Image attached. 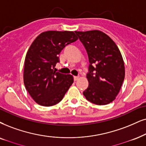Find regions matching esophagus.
<instances>
[{"instance_id": "obj_1", "label": "esophagus", "mask_w": 146, "mask_h": 146, "mask_svg": "<svg viewBox=\"0 0 146 146\" xmlns=\"http://www.w3.org/2000/svg\"><path fill=\"white\" fill-rule=\"evenodd\" d=\"M79 78V77H78V76H74V81H77Z\"/></svg>"}]
</instances>
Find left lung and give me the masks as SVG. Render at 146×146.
Returning a JSON list of instances; mask_svg holds the SVG:
<instances>
[{"mask_svg": "<svg viewBox=\"0 0 146 146\" xmlns=\"http://www.w3.org/2000/svg\"><path fill=\"white\" fill-rule=\"evenodd\" d=\"M75 32L86 48L90 63L86 76L89 86L83 94L95 104H109L115 100L125 78L121 52L113 40L101 31Z\"/></svg>", "mask_w": 146, "mask_h": 146, "instance_id": "1", "label": "left lung"}]
</instances>
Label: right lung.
<instances>
[{
    "instance_id": "1",
    "label": "right lung",
    "mask_w": 146,
    "mask_h": 146,
    "mask_svg": "<svg viewBox=\"0 0 146 146\" xmlns=\"http://www.w3.org/2000/svg\"><path fill=\"white\" fill-rule=\"evenodd\" d=\"M78 39L73 32L47 31L34 40L25 56L23 82L29 95L44 106L56 104L73 83V75L55 71L58 55Z\"/></svg>"
}]
</instances>
